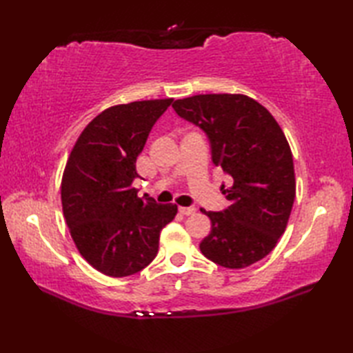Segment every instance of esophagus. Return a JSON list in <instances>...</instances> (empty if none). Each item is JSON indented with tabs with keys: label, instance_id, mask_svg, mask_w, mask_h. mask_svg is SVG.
<instances>
[{
	"label": "esophagus",
	"instance_id": "34e87169",
	"mask_svg": "<svg viewBox=\"0 0 353 353\" xmlns=\"http://www.w3.org/2000/svg\"><path fill=\"white\" fill-rule=\"evenodd\" d=\"M179 212L182 215H194L196 214V208H179Z\"/></svg>",
	"mask_w": 353,
	"mask_h": 353
}]
</instances>
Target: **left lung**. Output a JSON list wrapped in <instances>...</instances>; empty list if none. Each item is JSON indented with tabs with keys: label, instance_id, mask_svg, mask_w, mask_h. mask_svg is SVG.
Segmentation results:
<instances>
[{
	"label": "left lung",
	"instance_id": "1",
	"mask_svg": "<svg viewBox=\"0 0 353 353\" xmlns=\"http://www.w3.org/2000/svg\"><path fill=\"white\" fill-rule=\"evenodd\" d=\"M172 108L206 133L212 162L232 181L224 190L228 209H201L212 223L200 243L201 253L226 268L265 258L285 232L296 197L294 163L281 125L243 94L194 95L176 100Z\"/></svg>",
	"mask_w": 353,
	"mask_h": 353
}]
</instances>
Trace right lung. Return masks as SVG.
Listing matches in <instances>:
<instances>
[{"mask_svg": "<svg viewBox=\"0 0 353 353\" xmlns=\"http://www.w3.org/2000/svg\"><path fill=\"white\" fill-rule=\"evenodd\" d=\"M172 99L118 104L81 132L62 177V208L80 254L112 277L141 272L159 249L162 228L177 206L159 205L132 183L137 157Z\"/></svg>", "mask_w": 353, "mask_h": 353, "instance_id": "add662e5", "label": "right lung"}]
</instances>
